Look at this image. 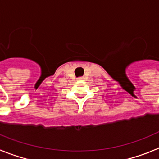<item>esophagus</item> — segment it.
Listing matches in <instances>:
<instances>
[{"label":"esophagus","mask_w":159,"mask_h":159,"mask_svg":"<svg viewBox=\"0 0 159 159\" xmlns=\"http://www.w3.org/2000/svg\"><path fill=\"white\" fill-rule=\"evenodd\" d=\"M78 80H79V81H83L84 78H83V77H80V78H78Z\"/></svg>","instance_id":"1"}]
</instances>
